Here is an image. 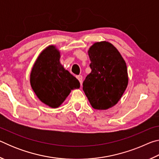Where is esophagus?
<instances>
[{"label": "esophagus", "instance_id": "34e87169", "mask_svg": "<svg viewBox=\"0 0 159 159\" xmlns=\"http://www.w3.org/2000/svg\"><path fill=\"white\" fill-rule=\"evenodd\" d=\"M76 78H77V79L79 80V82H80V84H81L82 81H83V76H81V75H79V76H76Z\"/></svg>", "mask_w": 159, "mask_h": 159}]
</instances>
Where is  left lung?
Segmentation results:
<instances>
[{
    "label": "left lung",
    "instance_id": "1",
    "mask_svg": "<svg viewBox=\"0 0 159 159\" xmlns=\"http://www.w3.org/2000/svg\"><path fill=\"white\" fill-rule=\"evenodd\" d=\"M88 55L92 71L83 83V90L94 109L111 108L127 88L126 64L116 48L106 41L93 44Z\"/></svg>",
    "mask_w": 159,
    "mask_h": 159
}]
</instances>
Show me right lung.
Returning a JSON list of instances; mask_svg holds the SVG:
<instances>
[{
  "label": "right lung",
  "instance_id": "1",
  "mask_svg": "<svg viewBox=\"0 0 159 159\" xmlns=\"http://www.w3.org/2000/svg\"><path fill=\"white\" fill-rule=\"evenodd\" d=\"M60 58V52L50 45L40 54L31 73L32 89L40 100L52 108L60 107L71 90L80 88L79 80L64 69Z\"/></svg>",
  "mask_w": 159,
  "mask_h": 159
}]
</instances>
